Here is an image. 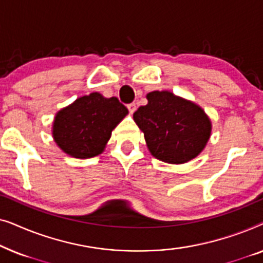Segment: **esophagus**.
<instances>
[{
	"instance_id": "34e87169",
	"label": "esophagus",
	"mask_w": 263,
	"mask_h": 263,
	"mask_svg": "<svg viewBox=\"0 0 263 263\" xmlns=\"http://www.w3.org/2000/svg\"><path fill=\"white\" fill-rule=\"evenodd\" d=\"M128 110H129V112H130V114L135 112V110H136V104H135V103L128 104Z\"/></svg>"
}]
</instances>
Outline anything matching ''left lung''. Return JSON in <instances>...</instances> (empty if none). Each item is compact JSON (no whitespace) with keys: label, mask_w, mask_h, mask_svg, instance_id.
<instances>
[{"label":"left lung","mask_w":263,"mask_h":263,"mask_svg":"<svg viewBox=\"0 0 263 263\" xmlns=\"http://www.w3.org/2000/svg\"><path fill=\"white\" fill-rule=\"evenodd\" d=\"M147 100L133 117L153 157L183 164L199 156L211 135V121L203 110L167 91L151 92Z\"/></svg>","instance_id":"obj_1"}]
</instances>
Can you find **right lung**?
Masks as SVG:
<instances>
[{
  "label": "right lung",
  "mask_w": 263,
  "mask_h": 263,
  "mask_svg": "<svg viewBox=\"0 0 263 263\" xmlns=\"http://www.w3.org/2000/svg\"><path fill=\"white\" fill-rule=\"evenodd\" d=\"M128 114L116 97L91 93L56 115L52 134L57 145L71 157L86 159L103 152L111 132Z\"/></svg>",
  "instance_id": "obj_1"
}]
</instances>
